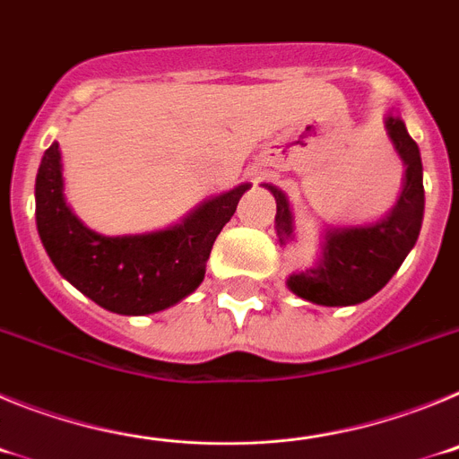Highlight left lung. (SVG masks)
<instances>
[{
	"label": "left lung",
	"instance_id": "obj_1",
	"mask_svg": "<svg viewBox=\"0 0 459 459\" xmlns=\"http://www.w3.org/2000/svg\"><path fill=\"white\" fill-rule=\"evenodd\" d=\"M386 131L397 156L407 165L400 200L386 218L372 225L328 230L324 253L312 269L291 273L287 287L317 306H356L368 301L393 278L416 246L425 209L423 163L419 144L400 117H386ZM275 197V232L280 246L294 238V218L285 193L264 184Z\"/></svg>",
	"mask_w": 459,
	"mask_h": 459
}]
</instances>
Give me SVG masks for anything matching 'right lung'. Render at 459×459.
I'll list each match as a JSON object with an SVG mask.
<instances>
[{
  "instance_id": "obj_1",
  "label": "right lung",
  "mask_w": 459,
  "mask_h": 459,
  "mask_svg": "<svg viewBox=\"0 0 459 459\" xmlns=\"http://www.w3.org/2000/svg\"><path fill=\"white\" fill-rule=\"evenodd\" d=\"M248 188L216 195L158 232L103 237L66 204L62 153L52 142L36 174V227L55 269L75 290L117 315H152L200 287L213 241Z\"/></svg>"
}]
</instances>
